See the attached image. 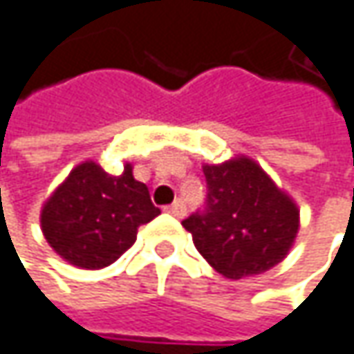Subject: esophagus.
I'll use <instances>...</instances> for the list:
<instances>
[{
  "instance_id": "34e87169",
  "label": "esophagus",
  "mask_w": 354,
  "mask_h": 354,
  "mask_svg": "<svg viewBox=\"0 0 354 354\" xmlns=\"http://www.w3.org/2000/svg\"><path fill=\"white\" fill-rule=\"evenodd\" d=\"M165 212H167V214L175 215V217H183V215L187 214V207H185V203H183L181 199H177L175 203L167 205V207H165Z\"/></svg>"
}]
</instances>
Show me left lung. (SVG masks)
I'll list each match as a JSON object with an SVG mask.
<instances>
[{
    "mask_svg": "<svg viewBox=\"0 0 354 354\" xmlns=\"http://www.w3.org/2000/svg\"><path fill=\"white\" fill-rule=\"evenodd\" d=\"M205 209L183 219L197 252L230 280L262 274L290 252L300 212L256 161L203 165Z\"/></svg>",
    "mask_w": 354,
    "mask_h": 354,
    "instance_id": "left-lung-1",
    "label": "left lung"
}]
</instances>
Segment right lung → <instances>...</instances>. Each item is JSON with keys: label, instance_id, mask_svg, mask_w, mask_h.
<instances>
[{"label": "right lung", "instance_id": "right-lung-1", "mask_svg": "<svg viewBox=\"0 0 354 354\" xmlns=\"http://www.w3.org/2000/svg\"><path fill=\"white\" fill-rule=\"evenodd\" d=\"M159 214L131 165L111 175L84 161L44 203L39 223L44 238L68 264L98 270L116 262L135 243L139 225Z\"/></svg>", "mask_w": 354, "mask_h": 354}]
</instances>
